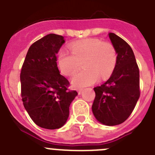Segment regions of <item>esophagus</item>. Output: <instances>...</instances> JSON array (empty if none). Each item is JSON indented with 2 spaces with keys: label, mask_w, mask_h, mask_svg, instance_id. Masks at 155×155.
<instances>
[{
  "label": "esophagus",
  "mask_w": 155,
  "mask_h": 155,
  "mask_svg": "<svg viewBox=\"0 0 155 155\" xmlns=\"http://www.w3.org/2000/svg\"><path fill=\"white\" fill-rule=\"evenodd\" d=\"M78 92L79 94H82V92H83V89H82V88H78Z\"/></svg>",
  "instance_id": "1"
}]
</instances>
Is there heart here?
I'll return each instance as SVG.
<instances>
[{
	"label": "heart",
	"instance_id": "obj_1",
	"mask_svg": "<svg viewBox=\"0 0 155 155\" xmlns=\"http://www.w3.org/2000/svg\"><path fill=\"white\" fill-rule=\"evenodd\" d=\"M71 52L59 51L57 66L65 75H71L81 67L84 62L85 69L74 74L71 81L77 87H84L96 81L99 75L102 79L112 74L116 64L114 46L102 39L90 38L72 42Z\"/></svg>",
	"mask_w": 155,
	"mask_h": 155
}]
</instances>
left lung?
<instances>
[{
	"label": "left lung",
	"mask_w": 155,
	"mask_h": 155,
	"mask_svg": "<svg viewBox=\"0 0 155 155\" xmlns=\"http://www.w3.org/2000/svg\"><path fill=\"white\" fill-rule=\"evenodd\" d=\"M109 39L117 53L113 72L102 85L94 87L92 112L98 121L107 126L124 123L139 99L140 71L130 46L114 33Z\"/></svg>",
	"instance_id": "8db88e82"
}]
</instances>
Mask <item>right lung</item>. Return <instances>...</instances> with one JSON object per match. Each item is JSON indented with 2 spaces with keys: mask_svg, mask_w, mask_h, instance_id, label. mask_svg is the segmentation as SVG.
<instances>
[{
  "mask_svg": "<svg viewBox=\"0 0 155 155\" xmlns=\"http://www.w3.org/2000/svg\"><path fill=\"white\" fill-rule=\"evenodd\" d=\"M62 35L49 34L31 44L21 67V96L27 113L37 126L61 128L69 116V107L78 92L60 74L57 54Z\"/></svg>",
  "mask_w": 155,
  "mask_h": 155,
  "instance_id": "1",
  "label": "right lung"
}]
</instances>
